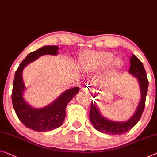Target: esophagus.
I'll return each mask as SVG.
<instances>
[{
	"instance_id": "esophagus-1",
	"label": "esophagus",
	"mask_w": 157,
	"mask_h": 157,
	"mask_svg": "<svg viewBox=\"0 0 157 157\" xmlns=\"http://www.w3.org/2000/svg\"><path fill=\"white\" fill-rule=\"evenodd\" d=\"M81 90L86 93H89V89L88 88V87H83V88L81 89Z\"/></svg>"
}]
</instances>
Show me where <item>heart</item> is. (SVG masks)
I'll return each mask as SVG.
<instances>
[{
	"label": "heart",
	"mask_w": 157,
	"mask_h": 157,
	"mask_svg": "<svg viewBox=\"0 0 157 157\" xmlns=\"http://www.w3.org/2000/svg\"><path fill=\"white\" fill-rule=\"evenodd\" d=\"M123 60L119 57L107 51H93L87 53L82 62V68L88 74H99L96 81L98 85L105 86L109 83L122 67Z\"/></svg>",
	"instance_id": "heart-1"
}]
</instances>
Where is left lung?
Wrapping results in <instances>:
<instances>
[{"label": "left lung", "mask_w": 157, "mask_h": 157, "mask_svg": "<svg viewBox=\"0 0 157 157\" xmlns=\"http://www.w3.org/2000/svg\"><path fill=\"white\" fill-rule=\"evenodd\" d=\"M130 64L131 66L128 73L136 78L138 82L140 90V100L133 114L124 121H116L107 119L101 113L97 104L91 103V109L90 110V122L97 131L103 133L121 135L130 131L138 122L144 111L149 85L145 69L140 60L133 54L130 57Z\"/></svg>", "instance_id": "left-lung-1"}]
</instances>
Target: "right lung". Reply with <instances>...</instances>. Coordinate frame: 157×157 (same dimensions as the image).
Returning <instances> with one entry per match:
<instances>
[{"label": "right lung", "instance_id": "add662e5", "mask_svg": "<svg viewBox=\"0 0 157 157\" xmlns=\"http://www.w3.org/2000/svg\"><path fill=\"white\" fill-rule=\"evenodd\" d=\"M59 49L57 45H45L30 52L21 62L14 75L12 93L14 109L21 122L34 131H50L61 126L66 116L65 109L67 105L79 92L78 87L67 89L53 102L40 108L32 107L24 97L26 89L22 78L24 69L42 55H57Z\"/></svg>", "mask_w": 157, "mask_h": 157}]
</instances>
